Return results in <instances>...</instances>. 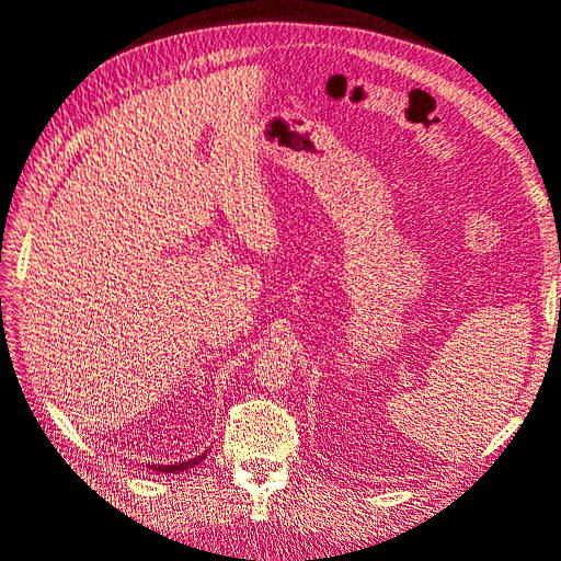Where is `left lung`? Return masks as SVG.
Returning <instances> with one entry per match:
<instances>
[{"mask_svg":"<svg viewBox=\"0 0 561 561\" xmlns=\"http://www.w3.org/2000/svg\"><path fill=\"white\" fill-rule=\"evenodd\" d=\"M559 311H561V304H559Z\"/></svg>","mask_w":561,"mask_h":561,"instance_id":"8db88e82","label":"left lung"}]
</instances>
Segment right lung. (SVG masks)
<instances>
[{
  "instance_id": "1",
  "label": "right lung",
  "mask_w": 561,
  "mask_h": 561,
  "mask_svg": "<svg viewBox=\"0 0 561 561\" xmlns=\"http://www.w3.org/2000/svg\"><path fill=\"white\" fill-rule=\"evenodd\" d=\"M206 456V454H203ZM203 456H196V458H192V461H184V463H175V466H159L157 470H161V472H184V470H190V468H194L198 461H203Z\"/></svg>"
}]
</instances>
